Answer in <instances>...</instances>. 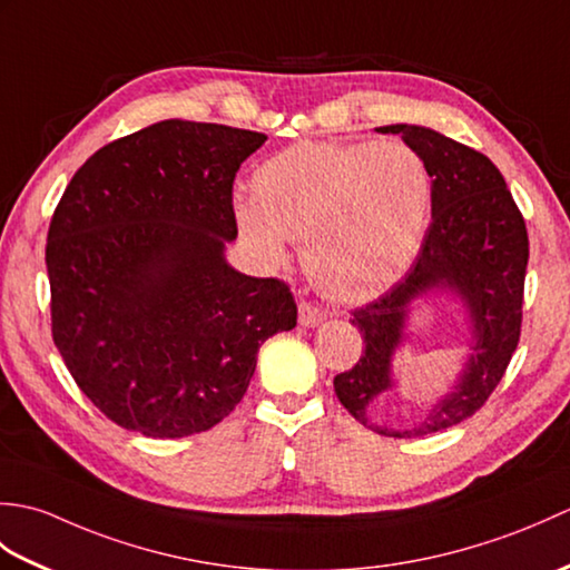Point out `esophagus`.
<instances>
[{"label": "esophagus", "instance_id": "1", "mask_svg": "<svg viewBox=\"0 0 570 570\" xmlns=\"http://www.w3.org/2000/svg\"><path fill=\"white\" fill-rule=\"evenodd\" d=\"M325 321V311L308 304V301H301L298 304V323L304 325V328H316Z\"/></svg>", "mask_w": 570, "mask_h": 570}]
</instances>
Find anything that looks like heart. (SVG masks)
<instances>
[{
  "instance_id": "heart-1",
  "label": "heart",
  "mask_w": 570,
  "mask_h": 570,
  "mask_svg": "<svg viewBox=\"0 0 570 570\" xmlns=\"http://www.w3.org/2000/svg\"><path fill=\"white\" fill-rule=\"evenodd\" d=\"M433 180L402 141H298L254 174L239 200L242 237L282 264L288 239L304 242L306 269L337 298L382 292L404 274L426 235Z\"/></svg>"
}]
</instances>
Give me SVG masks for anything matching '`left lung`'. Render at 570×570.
<instances>
[{
  "instance_id": "left-lung-1",
  "label": "left lung",
  "mask_w": 570,
  "mask_h": 570,
  "mask_svg": "<svg viewBox=\"0 0 570 570\" xmlns=\"http://www.w3.org/2000/svg\"><path fill=\"white\" fill-rule=\"evenodd\" d=\"M402 135L429 166L433 180L431 225L411 269L372 304L353 311L365 350L357 365L333 380L341 404L362 426L392 439H419L451 429L488 402L522 333L529 237L524 217L500 168L485 154L419 125L380 127ZM435 291L453 293L471 321V355L451 395L409 430H386L376 421L393 389L391 360L403 342L407 308Z\"/></svg>"
}]
</instances>
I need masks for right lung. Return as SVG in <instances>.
<instances>
[{
	"mask_svg": "<svg viewBox=\"0 0 570 570\" xmlns=\"http://www.w3.org/2000/svg\"><path fill=\"white\" fill-rule=\"evenodd\" d=\"M264 141L164 119L70 178L46 242L53 343L117 426L149 439L213 429L245 396L266 337L296 325L284 282L225 262L235 176Z\"/></svg>",
	"mask_w": 570,
	"mask_h": 570,
	"instance_id": "add662e5",
	"label": "right lung"
}]
</instances>
